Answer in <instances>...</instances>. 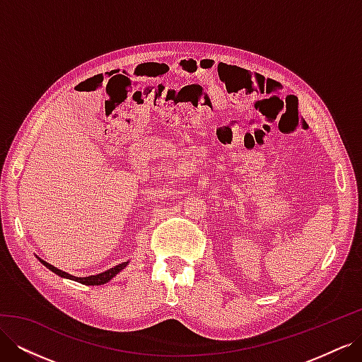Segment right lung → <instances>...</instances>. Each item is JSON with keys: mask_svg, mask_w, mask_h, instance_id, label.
<instances>
[{"mask_svg": "<svg viewBox=\"0 0 362 362\" xmlns=\"http://www.w3.org/2000/svg\"><path fill=\"white\" fill-rule=\"evenodd\" d=\"M37 259H39V261L42 262V264L45 266L47 269H49L51 272L56 273V275H59V276H62V278L71 279V281H76V282H80V284H84V286H103V284H105V282H108V281H112V279L117 275L119 272H122V270L127 267L128 262H129V261L120 262V264H117V266H115V267H112V269H108V270H105V272L98 273V275H90V276L78 278V276L71 275V273H66V272H63V270H60V269H57V267H54L52 264H49V262L43 261V259L39 258V257H37Z\"/></svg>", "mask_w": 362, "mask_h": 362, "instance_id": "1", "label": "right lung"}]
</instances>
